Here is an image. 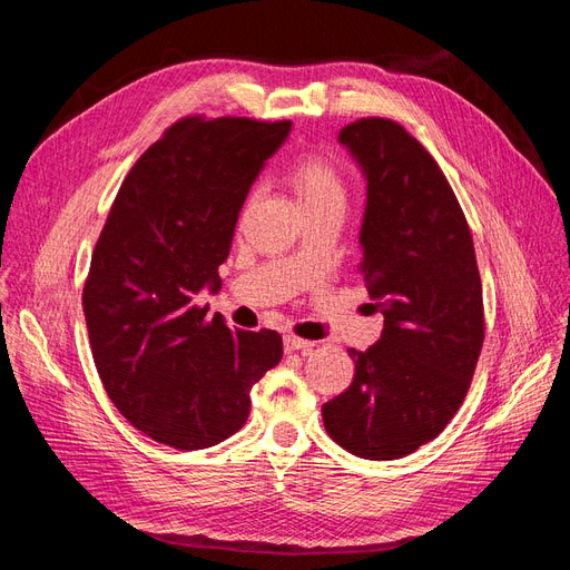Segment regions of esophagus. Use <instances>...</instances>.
Wrapping results in <instances>:
<instances>
[{
    "label": "esophagus",
    "mask_w": 570,
    "mask_h": 570,
    "mask_svg": "<svg viewBox=\"0 0 570 570\" xmlns=\"http://www.w3.org/2000/svg\"><path fill=\"white\" fill-rule=\"evenodd\" d=\"M283 342H285V352H302V354H306V352H312L316 347V342L302 340V337H295V335H285Z\"/></svg>",
    "instance_id": "34e87169"
}]
</instances>
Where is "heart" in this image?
Instances as JSON below:
<instances>
[{"label":"heart","instance_id":"heart-1","mask_svg":"<svg viewBox=\"0 0 570 570\" xmlns=\"http://www.w3.org/2000/svg\"><path fill=\"white\" fill-rule=\"evenodd\" d=\"M292 185L302 197L304 206L314 204H342L344 206V183L340 170L325 159L306 157L292 166Z\"/></svg>","mask_w":570,"mask_h":570}]
</instances>
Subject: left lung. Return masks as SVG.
<instances>
[{
  "instance_id": "1",
  "label": "left lung",
  "mask_w": 570,
  "mask_h": 570,
  "mask_svg": "<svg viewBox=\"0 0 570 570\" xmlns=\"http://www.w3.org/2000/svg\"><path fill=\"white\" fill-rule=\"evenodd\" d=\"M340 145L366 180L361 275L383 335L350 350L354 381L323 404L342 450L390 461L435 440L454 419L485 337L473 237L450 183L394 120L361 118Z\"/></svg>"
}]
</instances>
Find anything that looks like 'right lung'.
<instances>
[{
	"instance_id": "obj_1",
	"label": "right lung",
	"mask_w": 570,
	"mask_h": 570,
	"mask_svg": "<svg viewBox=\"0 0 570 570\" xmlns=\"http://www.w3.org/2000/svg\"><path fill=\"white\" fill-rule=\"evenodd\" d=\"M289 120L185 118L130 168L82 292L97 373L116 409L176 450L235 435L252 385L283 358L275 331H230L195 304L220 289L239 209Z\"/></svg>"
}]
</instances>
